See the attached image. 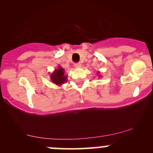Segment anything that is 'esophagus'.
I'll return each instance as SVG.
<instances>
[{
    "label": "esophagus",
    "mask_w": 153,
    "mask_h": 153,
    "mask_svg": "<svg viewBox=\"0 0 153 153\" xmlns=\"http://www.w3.org/2000/svg\"><path fill=\"white\" fill-rule=\"evenodd\" d=\"M81 66V64H80V62H77V63H75V67H76V68H79V67Z\"/></svg>",
    "instance_id": "1"
}]
</instances>
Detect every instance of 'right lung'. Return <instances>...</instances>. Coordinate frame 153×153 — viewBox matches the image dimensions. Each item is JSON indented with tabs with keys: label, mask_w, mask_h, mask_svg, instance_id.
I'll list each match as a JSON object with an SVG mask.
<instances>
[{
	"label": "right lung",
	"mask_w": 153,
	"mask_h": 153,
	"mask_svg": "<svg viewBox=\"0 0 153 153\" xmlns=\"http://www.w3.org/2000/svg\"><path fill=\"white\" fill-rule=\"evenodd\" d=\"M64 74V70L62 68L59 67L58 70H55V71L51 75L52 81L56 85H62L67 81V77Z\"/></svg>",
	"instance_id": "add662e5"
}]
</instances>
